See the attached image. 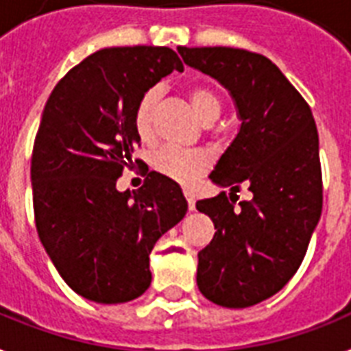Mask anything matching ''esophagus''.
Wrapping results in <instances>:
<instances>
[{
  "label": "esophagus",
  "mask_w": 351,
  "mask_h": 351,
  "mask_svg": "<svg viewBox=\"0 0 351 351\" xmlns=\"http://www.w3.org/2000/svg\"><path fill=\"white\" fill-rule=\"evenodd\" d=\"M184 195L187 198V208H189V211H193L195 209V198H193V195L189 191H184Z\"/></svg>",
  "instance_id": "obj_1"
}]
</instances>
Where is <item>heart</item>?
Here are the masks:
<instances>
[{
  "label": "heart",
  "mask_w": 351,
  "mask_h": 351,
  "mask_svg": "<svg viewBox=\"0 0 351 351\" xmlns=\"http://www.w3.org/2000/svg\"><path fill=\"white\" fill-rule=\"evenodd\" d=\"M193 111L204 123H213L222 112V98L213 87L206 84L191 85L186 90ZM160 90L156 87L145 90L132 112V127L142 142H151L154 136V109L158 104ZM211 156L202 149L164 147L153 156V167L160 175L182 186H191L209 169Z\"/></svg>",
  "instance_id": "b5f03b06"
}]
</instances>
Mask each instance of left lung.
Segmentation results:
<instances>
[{
    "label": "left lung",
    "mask_w": 351,
    "mask_h": 351,
    "mask_svg": "<svg viewBox=\"0 0 351 351\" xmlns=\"http://www.w3.org/2000/svg\"><path fill=\"white\" fill-rule=\"evenodd\" d=\"M178 52L230 90L242 120L209 175L233 193L197 202L217 230L198 253L197 284L215 304L247 308L280 291L308 251L322 211L319 132L308 101L266 56L231 47ZM242 185L252 195L237 204Z\"/></svg>",
    "instance_id": "1"
}]
</instances>
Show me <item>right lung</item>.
Returning a JSON list of instances; mask_svg holds the SVG:
<instances>
[{"label": "right lung", "mask_w": 351, "mask_h": 351, "mask_svg": "<svg viewBox=\"0 0 351 351\" xmlns=\"http://www.w3.org/2000/svg\"><path fill=\"white\" fill-rule=\"evenodd\" d=\"M173 71L184 65L169 47L101 49L71 69L45 104L30 162L36 230L85 299L140 297L151 284L153 245L187 211L178 184L154 171L136 191L117 189L140 143L134 107Z\"/></svg>", "instance_id": "add662e5"}]
</instances>
